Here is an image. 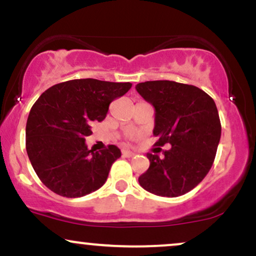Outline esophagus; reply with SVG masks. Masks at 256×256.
Segmentation results:
<instances>
[{
    "mask_svg": "<svg viewBox=\"0 0 256 256\" xmlns=\"http://www.w3.org/2000/svg\"><path fill=\"white\" fill-rule=\"evenodd\" d=\"M122 155L126 158H132L134 155V152L128 150V149H124V150H122Z\"/></svg>",
    "mask_w": 256,
    "mask_h": 256,
    "instance_id": "obj_1",
    "label": "esophagus"
}]
</instances>
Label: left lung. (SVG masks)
Returning <instances> with one entry per match:
<instances>
[{
    "label": "left lung",
    "mask_w": 256,
    "mask_h": 256,
    "mask_svg": "<svg viewBox=\"0 0 256 256\" xmlns=\"http://www.w3.org/2000/svg\"><path fill=\"white\" fill-rule=\"evenodd\" d=\"M136 90L155 108V144L171 146L164 158L146 154L150 166L138 182L154 195H184L201 183L216 158L222 134L216 102L198 86L172 80L144 82Z\"/></svg>",
    "instance_id": "1"
}]
</instances>
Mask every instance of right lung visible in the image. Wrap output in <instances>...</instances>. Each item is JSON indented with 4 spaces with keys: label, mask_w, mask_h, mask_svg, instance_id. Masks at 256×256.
<instances>
[{
    "label": "right lung",
    "mask_w": 256,
    "mask_h": 256,
    "mask_svg": "<svg viewBox=\"0 0 256 256\" xmlns=\"http://www.w3.org/2000/svg\"><path fill=\"white\" fill-rule=\"evenodd\" d=\"M131 83L73 79L52 85L32 106L26 122V152L38 178L64 198H82L106 183L122 156L110 144L94 152L85 144L94 122H102L113 100Z\"/></svg>",
    "instance_id": "add662e5"
}]
</instances>
